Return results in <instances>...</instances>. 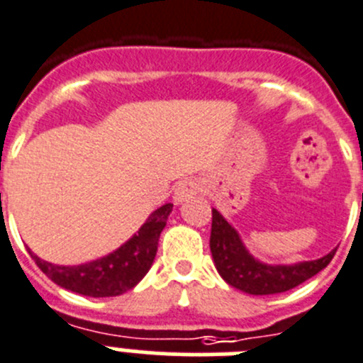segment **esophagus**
<instances>
[{
    "label": "esophagus",
    "mask_w": 363,
    "mask_h": 363,
    "mask_svg": "<svg viewBox=\"0 0 363 363\" xmlns=\"http://www.w3.org/2000/svg\"><path fill=\"white\" fill-rule=\"evenodd\" d=\"M199 191H201V182L197 179H186V181L179 182L177 188H175L174 202L175 204H182V202L194 199Z\"/></svg>",
    "instance_id": "1"
}]
</instances>
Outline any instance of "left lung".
Instances as JSON below:
<instances>
[{"label":"left lung","mask_w":363,"mask_h":363,"mask_svg":"<svg viewBox=\"0 0 363 363\" xmlns=\"http://www.w3.org/2000/svg\"><path fill=\"white\" fill-rule=\"evenodd\" d=\"M210 250L218 275L230 286L250 295H277L289 291L324 269L335 251L322 259L296 264H266L255 259L244 246L238 231L217 210H211Z\"/></svg>","instance_id":"left-lung-1"}]
</instances>
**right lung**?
<instances>
[{
  "instance_id": "obj_1",
  "label": "right lung",
  "mask_w": 363,
  "mask_h": 363,
  "mask_svg": "<svg viewBox=\"0 0 363 363\" xmlns=\"http://www.w3.org/2000/svg\"><path fill=\"white\" fill-rule=\"evenodd\" d=\"M174 204H164L153 211L132 238L106 257L79 264V266H57L41 260L30 253L38 267L57 286L84 296H117L126 293L141 282L152 267L157 255L159 237Z\"/></svg>"
}]
</instances>
